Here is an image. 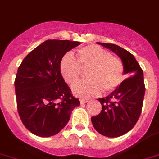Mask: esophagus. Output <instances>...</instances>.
<instances>
[{"label": "esophagus", "mask_w": 159, "mask_h": 159, "mask_svg": "<svg viewBox=\"0 0 159 159\" xmlns=\"http://www.w3.org/2000/svg\"><path fill=\"white\" fill-rule=\"evenodd\" d=\"M80 103L81 104H84V103H87L88 102H89V100H85V99H80Z\"/></svg>", "instance_id": "34e87169"}]
</instances>
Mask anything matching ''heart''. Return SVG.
Wrapping results in <instances>:
<instances>
[{
	"mask_svg": "<svg viewBox=\"0 0 159 159\" xmlns=\"http://www.w3.org/2000/svg\"><path fill=\"white\" fill-rule=\"evenodd\" d=\"M78 61L66 54L60 63V70L69 85L80 81L83 70H89V80L73 88V93L81 98H91L104 92L115 90L124 80V65L110 52L97 45H89L77 51Z\"/></svg>",
	"mask_w": 159,
	"mask_h": 159,
	"instance_id": "heart-1",
	"label": "heart"
}]
</instances>
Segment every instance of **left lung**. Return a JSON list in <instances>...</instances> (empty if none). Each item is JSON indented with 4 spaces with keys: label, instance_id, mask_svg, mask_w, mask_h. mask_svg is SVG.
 Here are the masks:
<instances>
[{
    "label": "left lung",
    "instance_id": "obj_1",
    "mask_svg": "<svg viewBox=\"0 0 159 159\" xmlns=\"http://www.w3.org/2000/svg\"><path fill=\"white\" fill-rule=\"evenodd\" d=\"M121 58L125 79L110 95L98 99L102 106L98 115L91 118L94 128L108 137L123 136L132 129L142 110L145 87L143 70L136 58L124 48L114 44L97 42Z\"/></svg>",
    "mask_w": 159,
    "mask_h": 159
}]
</instances>
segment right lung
Returning a JSON list of instances; mask_svg holds the SVG:
<instances>
[{
    "instance_id": "obj_1",
    "label": "right lung",
    "mask_w": 159,
    "mask_h": 159,
    "mask_svg": "<svg viewBox=\"0 0 159 159\" xmlns=\"http://www.w3.org/2000/svg\"><path fill=\"white\" fill-rule=\"evenodd\" d=\"M80 44L70 40H45L19 66L14 81L17 107L23 125L31 133L41 137L57 134L75 107L80 105L60 70L64 55Z\"/></svg>"
}]
</instances>
